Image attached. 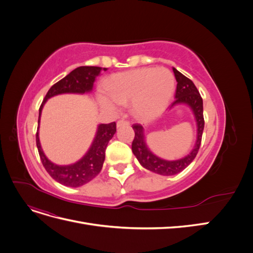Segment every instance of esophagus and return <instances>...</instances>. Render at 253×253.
I'll use <instances>...</instances> for the list:
<instances>
[{"label":"esophagus","mask_w":253,"mask_h":253,"mask_svg":"<svg viewBox=\"0 0 253 253\" xmlns=\"http://www.w3.org/2000/svg\"><path fill=\"white\" fill-rule=\"evenodd\" d=\"M124 126H129V122L127 120H124V119H121L117 122V127H121Z\"/></svg>","instance_id":"34e87169"}]
</instances>
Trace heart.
Returning <instances> with one entry per match:
<instances>
[{"label":"heart","instance_id":"1","mask_svg":"<svg viewBox=\"0 0 253 253\" xmlns=\"http://www.w3.org/2000/svg\"><path fill=\"white\" fill-rule=\"evenodd\" d=\"M108 95L99 100L103 106L115 109L118 103L126 104L137 117L152 118L169 104L175 89L174 75L165 67H144L115 74L105 81Z\"/></svg>","mask_w":253,"mask_h":253}]
</instances>
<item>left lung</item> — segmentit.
<instances>
[{
	"instance_id": "obj_1",
	"label": "left lung",
	"mask_w": 253,
	"mask_h": 253,
	"mask_svg": "<svg viewBox=\"0 0 253 253\" xmlns=\"http://www.w3.org/2000/svg\"><path fill=\"white\" fill-rule=\"evenodd\" d=\"M173 72L175 75L176 81H177V87H176L175 101L171 104L170 109L178 104H186L191 109V111H192L197 126L196 140L192 151H191L188 155L180 159L167 160L164 158H160L150 150L147 142H145L143 126L138 124L133 126L135 137L132 143V151L134 153V155L138 159L139 164L143 168H145V169L165 176L177 174L182 170H185L186 168L193 162V159L195 158L197 152L201 147L202 136L205 126L203 114V99L200 93H198L196 86L194 85V83L174 67Z\"/></svg>"
}]
</instances>
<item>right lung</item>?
I'll use <instances>...</instances> for the list:
<instances>
[{
  "label": "right lung",
  "instance_id": "right-lung-1",
  "mask_svg": "<svg viewBox=\"0 0 253 253\" xmlns=\"http://www.w3.org/2000/svg\"><path fill=\"white\" fill-rule=\"evenodd\" d=\"M106 68L99 66H80L71 72L66 77L58 81L49 88L46 96L40 106L39 120H38V131L36 135L37 148L39 151L41 162L45 170L51 177L59 183L66 187L77 188L85 185L100 173L105 159V149L109 141L116 133V124L99 125L95 138L91 142L88 151L77 163L66 166H59L51 163L44 154L39 138V126L43 106L49 98L61 94H86L93 90L94 82L97 76L100 75Z\"/></svg>",
  "mask_w": 253,
  "mask_h": 253
}]
</instances>
